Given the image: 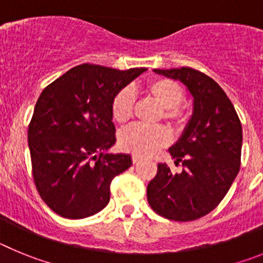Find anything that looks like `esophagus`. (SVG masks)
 <instances>
[{
    "mask_svg": "<svg viewBox=\"0 0 263 263\" xmlns=\"http://www.w3.org/2000/svg\"><path fill=\"white\" fill-rule=\"evenodd\" d=\"M132 159H133V163H138L139 160L142 159V158L139 157V155H136V154H133V157H132Z\"/></svg>",
    "mask_w": 263,
    "mask_h": 263,
    "instance_id": "obj_1",
    "label": "esophagus"
}]
</instances>
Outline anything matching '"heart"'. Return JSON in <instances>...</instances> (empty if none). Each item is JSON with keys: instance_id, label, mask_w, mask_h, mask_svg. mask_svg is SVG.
<instances>
[{"instance_id": "obj_1", "label": "heart", "mask_w": 263, "mask_h": 263, "mask_svg": "<svg viewBox=\"0 0 263 263\" xmlns=\"http://www.w3.org/2000/svg\"><path fill=\"white\" fill-rule=\"evenodd\" d=\"M146 96L162 108L159 118L167 121L170 126L179 129L185 122V113L180 104L185 97L183 87L171 79H154L143 87ZM134 93L129 88L121 89L111 101V117L117 124H125L133 116ZM168 132L163 126L132 125L118 134V143L125 152L136 155H152L168 142Z\"/></svg>"}]
</instances>
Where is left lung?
Returning a JSON list of instances; mask_svg holds the SVG:
<instances>
[{
  "instance_id": "left-lung-1",
  "label": "left lung",
  "mask_w": 263,
  "mask_h": 263,
  "mask_svg": "<svg viewBox=\"0 0 263 263\" xmlns=\"http://www.w3.org/2000/svg\"><path fill=\"white\" fill-rule=\"evenodd\" d=\"M179 80L192 97V116L180 138L168 148L182 173L158 164L147 185V201L158 215L175 221H192L213 211L240 171L242 126L222 88L210 76L182 67L154 69Z\"/></svg>"
}]
</instances>
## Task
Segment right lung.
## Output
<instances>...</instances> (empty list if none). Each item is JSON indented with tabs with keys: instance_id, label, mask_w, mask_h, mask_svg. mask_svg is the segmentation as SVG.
Masks as SVG:
<instances>
[{
	"instance_id": "obj_1",
	"label": "right lung",
	"mask_w": 263,
	"mask_h": 263,
	"mask_svg": "<svg viewBox=\"0 0 263 263\" xmlns=\"http://www.w3.org/2000/svg\"><path fill=\"white\" fill-rule=\"evenodd\" d=\"M145 71L81 64L39 96L27 133L32 175L42 199L62 217L104 210L111 179L133 164L129 154L109 153L116 143L110 108L113 97Z\"/></svg>"
}]
</instances>
